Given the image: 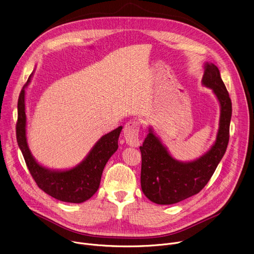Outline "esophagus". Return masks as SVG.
Wrapping results in <instances>:
<instances>
[{
    "mask_svg": "<svg viewBox=\"0 0 254 254\" xmlns=\"http://www.w3.org/2000/svg\"><path fill=\"white\" fill-rule=\"evenodd\" d=\"M139 124L134 121H129L126 124L124 128V136L130 147H138L139 146Z\"/></svg>",
    "mask_w": 254,
    "mask_h": 254,
    "instance_id": "34e87169",
    "label": "esophagus"
}]
</instances>
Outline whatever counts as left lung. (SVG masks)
Returning <instances> with one entry per match:
<instances>
[{
    "label": "left lung",
    "instance_id": "obj_1",
    "mask_svg": "<svg viewBox=\"0 0 254 254\" xmlns=\"http://www.w3.org/2000/svg\"><path fill=\"white\" fill-rule=\"evenodd\" d=\"M201 82L212 90L220 106L219 127L210 149L195 160L179 161L171 155L151 126L142 146L139 147L141 190L156 204L171 205L198 194L209 182L226 152L232 104L218 67L205 62Z\"/></svg>",
    "mask_w": 254,
    "mask_h": 254
}]
</instances>
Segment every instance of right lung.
<instances>
[{"label": "right lung", "mask_w": 254, "mask_h": 254, "mask_svg": "<svg viewBox=\"0 0 254 254\" xmlns=\"http://www.w3.org/2000/svg\"><path fill=\"white\" fill-rule=\"evenodd\" d=\"M33 73L23 86L18 100V122L16 127L18 146L33 179L41 190L63 202H85L98 190L103 169L107 161L119 149L118 140L123 127L121 126L103 134L94 143L86 157L76 166L61 170L44 167L33 157L27 140L26 89Z\"/></svg>", "instance_id": "obj_1"}]
</instances>
